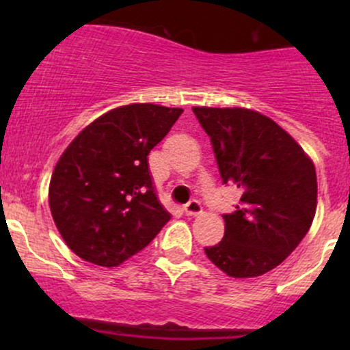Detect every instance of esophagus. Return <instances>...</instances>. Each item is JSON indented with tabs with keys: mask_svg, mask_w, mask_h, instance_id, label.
Segmentation results:
<instances>
[{
	"mask_svg": "<svg viewBox=\"0 0 350 350\" xmlns=\"http://www.w3.org/2000/svg\"><path fill=\"white\" fill-rule=\"evenodd\" d=\"M201 211H203V208H201L200 201L196 200L189 201V203L185 206V213L188 215V217H196V215H200Z\"/></svg>",
	"mask_w": 350,
	"mask_h": 350,
	"instance_id": "1",
	"label": "esophagus"
}]
</instances>
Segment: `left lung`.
Segmentation results:
<instances>
[{"mask_svg": "<svg viewBox=\"0 0 350 350\" xmlns=\"http://www.w3.org/2000/svg\"><path fill=\"white\" fill-rule=\"evenodd\" d=\"M193 111L210 137L224 185L242 191L234 213L224 215V239L204 254L228 276H260L280 266L312 227L315 165L288 132L254 109Z\"/></svg>", "mask_w": 350, "mask_h": 350, "instance_id": "obj_1", "label": "left lung"}]
</instances>
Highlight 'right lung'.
<instances>
[{
	"label": "right lung",
	"instance_id": "obj_1",
	"mask_svg": "<svg viewBox=\"0 0 350 350\" xmlns=\"http://www.w3.org/2000/svg\"><path fill=\"white\" fill-rule=\"evenodd\" d=\"M181 113L152 103L115 108L90 123L61 155L49 204L67 247L81 259L120 266L171 220L157 200L147 155Z\"/></svg>",
	"mask_w": 350,
	"mask_h": 350
}]
</instances>
